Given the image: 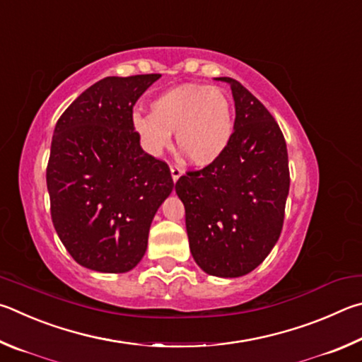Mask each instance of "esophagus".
Returning a JSON list of instances; mask_svg holds the SVG:
<instances>
[{
  "mask_svg": "<svg viewBox=\"0 0 362 362\" xmlns=\"http://www.w3.org/2000/svg\"><path fill=\"white\" fill-rule=\"evenodd\" d=\"M170 173H171V180H173V182H176V181L181 177L182 170H181L180 167H175V165H171V167H170Z\"/></svg>",
  "mask_w": 362,
  "mask_h": 362,
  "instance_id": "obj_1",
  "label": "esophagus"
}]
</instances>
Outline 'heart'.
Listing matches in <instances>:
<instances>
[{
	"label": "heart",
	"instance_id": "1",
	"mask_svg": "<svg viewBox=\"0 0 362 362\" xmlns=\"http://www.w3.org/2000/svg\"><path fill=\"white\" fill-rule=\"evenodd\" d=\"M151 114L135 112L132 127L151 156H160L175 133L176 148L194 167H208L224 154L233 135L232 101L223 88L180 84L151 101Z\"/></svg>",
	"mask_w": 362,
	"mask_h": 362
}]
</instances>
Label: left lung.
Wrapping results in <instances>:
<instances>
[{"label": "left lung", "mask_w": 362, "mask_h": 362, "mask_svg": "<svg viewBox=\"0 0 362 362\" xmlns=\"http://www.w3.org/2000/svg\"><path fill=\"white\" fill-rule=\"evenodd\" d=\"M235 124L216 162L177 180L194 261L208 275L243 276L278 242L289 194L286 141L261 101L232 78Z\"/></svg>", "instance_id": "left-lung-1"}]
</instances>
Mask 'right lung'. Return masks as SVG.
<instances>
[{"mask_svg": "<svg viewBox=\"0 0 362 362\" xmlns=\"http://www.w3.org/2000/svg\"><path fill=\"white\" fill-rule=\"evenodd\" d=\"M158 78L107 76L55 125L46 173L50 214L63 246L86 269H135L152 219L175 187L168 165L146 154L132 127L133 106Z\"/></svg>", "mask_w": 362, "mask_h": 362, "instance_id": "obj_1", "label": "right lung"}]
</instances>
